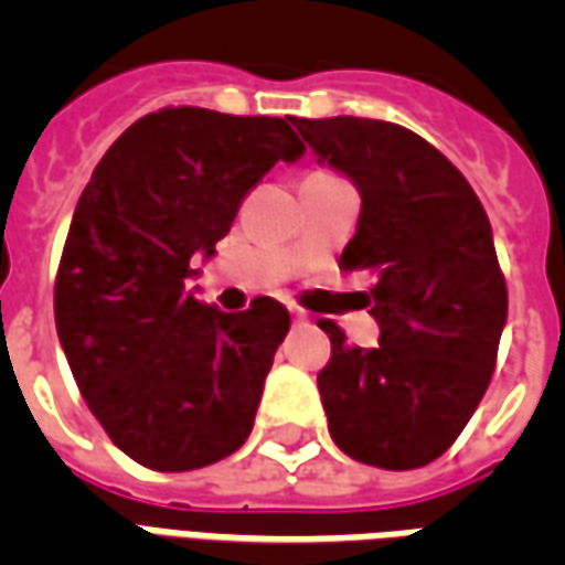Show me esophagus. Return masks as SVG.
Here are the masks:
<instances>
[{
	"label": "esophagus",
	"instance_id": "1",
	"mask_svg": "<svg viewBox=\"0 0 565 565\" xmlns=\"http://www.w3.org/2000/svg\"><path fill=\"white\" fill-rule=\"evenodd\" d=\"M290 318H294V323H306V311H299V308H290Z\"/></svg>",
	"mask_w": 565,
	"mask_h": 565
}]
</instances>
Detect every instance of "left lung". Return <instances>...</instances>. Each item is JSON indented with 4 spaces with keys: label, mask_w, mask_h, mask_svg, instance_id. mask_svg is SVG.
Wrapping results in <instances>:
<instances>
[{
    "label": "left lung",
    "mask_w": 565,
    "mask_h": 565,
    "mask_svg": "<svg viewBox=\"0 0 565 565\" xmlns=\"http://www.w3.org/2000/svg\"><path fill=\"white\" fill-rule=\"evenodd\" d=\"M320 162L360 190L344 271H366L375 348L348 344L332 320L320 399L339 448L379 469H417L454 445L497 366L509 290L481 199L412 129L369 117H294Z\"/></svg>",
    "instance_id": "1"
}]
</instances>
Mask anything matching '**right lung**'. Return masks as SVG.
I'll list each match as a JSON object with an SVG mask.
<instances>
[{"instance_id": "right-lung-1", "label": "right lung", "mask_w": 565, "mask_h": 565, "mask_svg": "<svg viewBox=\"0 0 565 565\" xmlns=\"http://www.w3.org/2000/svg\"><path fill=\"white\" fill-rule=\"evenodd\" d=\"M302 150L281 117L160 108L105 150L81 193L54 284L56 335L93 417L153 472L211 466L254 429L290 315L269 296L226 315L186 278L250 186Z\"/></svg>"}]
</instances>
